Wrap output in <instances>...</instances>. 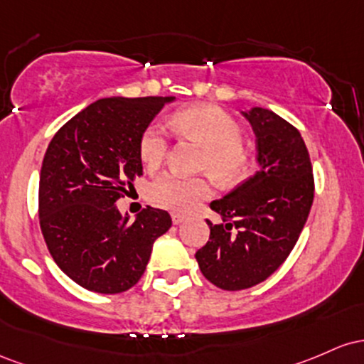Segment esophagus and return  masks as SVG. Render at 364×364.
<instances>
[{"mask_svg": "<svg viewBox=\"0 0 364 364\" xmlns=\"http://www.w3.org/2000/svg\"><path fill=\"white\" fill-rule=\"evenodd\" d=\"M183 220H186V216H183V215L171 213V222H173V225H181Z\"/></svg>", "mask_w": 364, "mask_h": 364, "instance_id": "1", "label": "esophagus"}]
</instances>
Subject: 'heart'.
Segmentation results:
<instances>
[{"label": "heart", "mask_w": 364, "mask_h": 364, "mask_svg": "<svg viewBox=\"0 0 364 364\" xmlns=\"http://www.w3.org/2000/svg\"><path fill=\"white\" fill-rule=\"evenodd\" d=\"M170 125L181 136L198 141L206 148L203 166L220 182L234 183L249 170V154L240 142L242 132L239 124L213 105H193L178 109L170 118ZM168 148V137L160 124H151L142 132L139 142L141 160L148 168L163 161ZM149 198L161 206L187 213L213 193L210 181L203 177H182L163 173L149 183Z\"/></svg>", "instance_id": "obj_1"}]
</instances>
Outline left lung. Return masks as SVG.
Returning <instances> with one entry per match:
<instances>
[{
  "mask_svg": "<svg viewBox=\"0 0 364 364\" xmlns=\"http://www.w3.org/2000/svg\"><path fill=\"white\" fill-rule=\"evenodd\" d=\"M256 136L258 171L210 204L223 223H211L210 240L196 252L203 275L223 291L267 280L287 259L313 204L314 181L299 130L273 113L242 112Z\"/></svg>",
  "mask_w": 364,
  "mask_h": 364,
  "instance_id": "1",
  "label": "left lung"
}]
</instances>
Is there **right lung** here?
Listing matches in <instances>:
<instances>
[{"mask_svg": "<svg viewBox=\"0 0 364 364\" xmlns=\"http://www.w3.org/2000/svg\"><path fill=\"white\" fill-rule=\"evenodd\" d=\"M173 96L105 97L77 113L51 139L39 177V223L53 259L87 291H129L144 273L166 211L136 218L117 201L142 175L139 142Z\"/></svg>", "mask_w": 364, "mask_h": 364, "instance_id": "1", "label": "right lung"}]
</instances>
